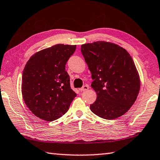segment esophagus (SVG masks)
<instances>
[{
    "mask_svg": "<svg viewBox=\"0 0 160 160\" xmlns=\"http://www.w3.org/2000/svg\"><path fill=\"white\" fill-rule=\"evenodd\" d=\"M88 89H89V86H88V85H85L84 86H83L81 88H80L79 90L81 92H83V91H86V90H88Z\"/></svg>",
    "mask_w": 160,
    "mask_h": 160,
    "instance_id": "34e87169",
    "label": "esophagus"
}]
</instances>
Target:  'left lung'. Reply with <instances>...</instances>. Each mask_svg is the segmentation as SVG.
Segmentation results:
<instances>
[{
    "label": "left lung",
    "mask_w": 160,
    "mask_h": 160,
    "mask_svg": "<svg viewBox=\"0 0 160 160\" xmlns=\"http://www.w3.org/2000/svg\"><path fill=\"white\" fill-rule=\"evenodd\" d=\"M92 73L97 100L90 105L94 114L112 120L125 114L136 101L140 88L139 74L125 48L104 41L81 45Z\"/></svg>",
    "instance_id": "1"
}]
</instances>
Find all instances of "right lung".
I'll use <instances>...</instances> for the list:
<instances>
[{
	"instance_id": "obj_1",
	"label": "right lung",
	"mask_w": 160,
	"mask_h": 160,
	"mask_svg": "<svg viewBox=\"0 0 160 160\" xmlns=\"http://www.w3.org/2000/svg\"><path fill=\"white\" fill-rule=\"evenodd\" d=\"M76 45L56 44L32 55L22 77V94L30 111L53 121L68 111L77 94L70 88L66 64Z\"/></svg>"
}]
</instances>
